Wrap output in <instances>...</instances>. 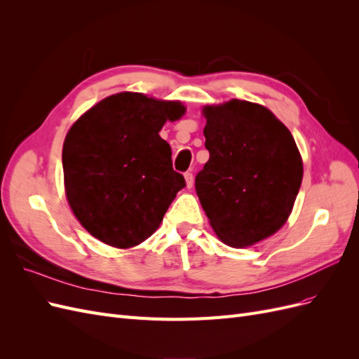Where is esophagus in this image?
I'll list each match as a JSON object with an SVG mask.
<instances>
[{
    "label": "esophagus",
    "mask_w": 359,
    "mask_h": 359,
    "mask_svg": "<svg viewBox=\"0 0 359 359\" xmlns=\"http://www.w3.org/2000/svg\"><path fill=\"white\" fill-rule=\"evenodd\" d=\"M184 178H186V186H187V189H191V187H193V182H194L193 173H191V172H186V173H184Z\"/></svg>",
    "instance_id": "esophagus-1"
}]
</instances>
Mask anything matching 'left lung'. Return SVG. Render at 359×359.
Here are the masks:
<instances>
[{"instance_id": "1", "label": "left lung", "mask_w": 359, "mask_h": 359, "mask_svg": "<svg viewBox=\"0 0 359 359\" xmlns=\"http://www.w3.org/2000/svg\"><path fill=\"white\" fill-rule=\"evenodd\" d=\"M210 160L196 175V193L214 233L235 248L280 231L295 205L302 157L289 128L268 107L232 99L205 104Z\"/></svg>"}]
</instances>
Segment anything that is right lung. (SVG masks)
<instances>
[{
    "instance_id": "1",
    "label": "right lung",
    "mask_w": 359,
    "mask_h": 359,
    "mask_svg": "<svg viewBox=\"0 0 359 359\" xmlns=\"http://www.w3.org/2000/svg\"><path fill=\"white\" fill-rule=\"evenodd\" d=\"M184 114L178 100L123 91L73 123L62 145L64 189L74 217L97 240L126 250L158 229L186 186L158 132Z\"/></svg>"
}]
</instances>
